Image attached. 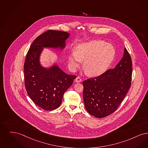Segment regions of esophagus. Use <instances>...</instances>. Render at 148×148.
<instances>
[{
    "instance_id": "esophagus-1",
    "label": "esophagus",
    "mask_w": 148,
    "mask_h": 148,
    "mask_svg": "<svg viewBox=\"0 0 148 148\" xmlns=\"http://www.w3.org/2000/svg\"><path fill=\"white\" fill-rule=\"evenodd\" d=\"M75 81H76V82H80L82 81V79L81 78V77L78 76V77H76V78L75 79Z\"/></svg>"
}]
</instances>
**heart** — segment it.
<instances>
[{
	"label": "heart",
	"instance_id": "heart-1",
	"mask_svg": "<svg viewBox=\"0 0 148 148\" xmlns=\"http://www.w3.org/2000/svg\"><path fill=\"white\" fill-rule=\"evenodd\" d=\"M115 56L113 46L101 40H92L78 45L69 56V64L76 70L84 61L83 67L90 76H97L107 70Z\"/></svg>",
	"mask_w": 148,
	"mask_h": 148
}]
</instances>
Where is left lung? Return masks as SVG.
<instances>
[{
    "label": "left lung",
    "mask_w": 148,
    "mask_h": 148,
    "mask_svg": "<svg viewBox=\"0 0 148 148\" xmlns=\"http://www.w3.org/2000/svg\"><path fill=\"white\" fill-rule=\"evenodd\" d=\"M132 76V58L124 48L123 57L115 68L83 82V97L87 111L99 118L114 112L130 87Z\"/></svg>",
    "instance_id": "8db88e82"
}]
</instances>
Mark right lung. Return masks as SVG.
Returning a JSON list of instances; mask_svg holds the SVG:
<instances>
[{"instance_id":"add662e5","label":"right lung","mask_w":148,"mask_h":148,"mask_svg":"<svg viewBox=\"0 0 148 148\" xmlns=\"http://www.w3.org/2000/svg\"><path fill=\"white\" fill-rule=\"evenodd\" d=\"M69 36L62 31L47 30L32 42L26 54L24 66L26 90L34 103L45 110L59 107L64 92L76 76L64 73L57 65L49 69L42 67L40 55L43 47L63 49Z\"/></svg>"}]
</instances>
